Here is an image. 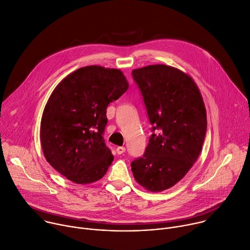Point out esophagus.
Wrapping results in <instances>:
<instances>
[{"instance_id": "esophagus-1", "label": "esophagus", "mask_w": 250, "mask_h": 250, "mask_svg": "<svg viewBox=\"0 0 250 250\" xmlns=\"http://www.w3.org/2000/svg\"><path fill=\"white\" fill-rule=\"evenodd\" d=\"M125 151H126V148L124 146H117L116 147V153L118 155H122L123 153H125Z\"/></svg>"}]
</instances>
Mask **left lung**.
<instances>
[{
	"mask_svg": "<svg viewBox=\"0 0 250 250\" xmlns=\"http://www.w3.org/2000/svg\"><path fill=\"white\" fill-rule=\"evenodd\" d=\"M132 76L153 125L145 154L131 164L133 175L146 190L164 191L184 177L201 153L205 104L193 79L176 68L149 65Z\"/></svg>",
	"mask_w": 250,
	"mask_h": 250,
	"instance_id": "left-lung-1",
	"label": "left lung"
}]
</instances>
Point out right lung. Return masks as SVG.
I'll return each mask as SVG.
<instances>
[{"label":"right lung","mask_w":250,"mask_h":250,"mask_svg":"<svg viewBox=\"0 0 250 250\" xmlns=\"http://www.w3.org/2000/svg\"><path fill=\"white\" fill-rule=\"evenodd\" d=\"M129 87L118 69L86 66L68 75L45 105L40 142L46 161L77 184L104 176L113 155L104 140L106 108Z\"/></svg>","instance_id":"add662e5"}]
</instances>
